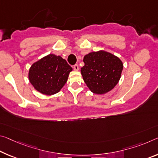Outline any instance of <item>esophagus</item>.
Here are the masks:
<instances>
[{
    "label": "esophagus",
    "instance_id": "34e87169",
    "mask_svg": "<svg viewBox=\"0 0 158 158\" xmlns=\"http://www.w3.org/2000/svg\"><path fill=\"white\" fill-rule=\"evenodd\" d=\"M73 68H74V69L75 70V71H78V70H79V66H78V64H75V65H74Z\"/></svg>",
    "mask_w": 158,
    "mask_h": 158
}]
</instances>
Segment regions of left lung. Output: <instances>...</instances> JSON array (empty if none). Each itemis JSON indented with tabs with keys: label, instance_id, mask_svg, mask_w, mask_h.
Returning <instances> with one entry per match:
<instances>
[{
	"label": "left lung",
	"instance_id": "8db88e82",
	"mask_svg": "<svg viewBox=\"0 0 158 158\" xmlns=\"http://www.w3.org/2000/svg\"><path fill=\"white\" fill-rule=\"evenodd\" d=\"M81 74L90 91L96 94L110 91L118 84L123 63L118 57L102 51L91 52L84 57Z\"/></svg>",
	"mask_w": 158,
	"mask_h": 158
}]
</instances>
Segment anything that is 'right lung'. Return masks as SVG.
Here are the masks:
<instances>
[{"label": "right lung", "mask_w": 158, "mask_h": 158, "mask_svg": "<svg viewBox=\"0 0 158 158\" xmlns=\"http://www.w3.org/2000/svg\"><path fill=\"white\" fill-rule=\"evenodd\" d=\"M72 68L60 56L49 54L32 64L29 68V82L37 91L51 96L58 93L68 79Z\"/></svg>", "instance_id": "right-lung-1"}]
</instances>
